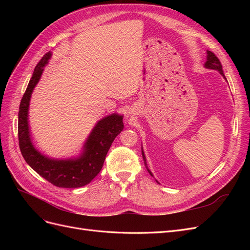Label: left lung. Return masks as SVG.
<instances>
[{"instance_id": "obj_1", "label": "left lung", "mask_w": 250, "mask_h": 250, "mask_svg": "<svg viewBox=\"0 0 250 250\" xmlns=\"http://www.w3.org/2000/svg\"><path fill=\"white\" fill-rule=\"evenodd\" d=\"M208 56H207V62L206 63H204V67H207V69H211V70H216L218 71L219 73H220L222 76L225 78L224 74H223V70H222V65H221V62L220 60L218 59V57L214 54L213 52L210 51H208ZM226 79V78H225ZM142 155H143V160H144V164H145L146 166V169L148 170V172L150 173L151 176H153V174L151 173V171L148 169V166H147V162H146V157H145V154H144V151H143V148H142Z\"/></svg>"}]
</instances>
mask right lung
I'll return each instance as SVG.
<instances>
[{"label":"right lung","mask_w":250,"mask_h":250,"mask_svg":"<svg viewBox=\"0 0 250 250\" xmlns=\"http://www.w3.org/2000/svg\"><path fill=\"white\" fill-rule=\"evenodd\" d=\"M48 52L36 64L26 92L21 98L19 110V144L22 157L36 173L58 188H75L89 184L103 167L105 157L113 140L123 130V116L112 113L101 119L93 128L83 145L82 153L75 158L55 160L42 154L32 144L28 124L30 99L37 82L49 62Z\"/></svg>","instance_id":"right-lung-1"}]
</instances>
